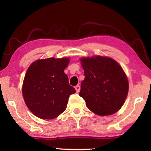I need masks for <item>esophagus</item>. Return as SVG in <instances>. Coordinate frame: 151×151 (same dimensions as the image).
<instances>
[{"label":"esophagus","instance_id":"esophagus-1","mask_svg":"<svg viewBox=\"0 0 151 151\" xmlns=\"http://www.w3.org/2000/svg\"><path fill=\"white\" fill-rule=\"evenodd\" d=\"M75 88V90L76 91V93H78V92L80 91V90H81V86L79 85H76Z\"/></svg>","mask_w":151,"mask_h":151}]
</instances>
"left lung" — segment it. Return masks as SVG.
<instances>
[{"label":"left lung","instance_id":"8db88e82","mask_svg":"<svg viewBox=\"0 0 151 151\" xmlns=\"http://www.w3.org/2000/svg\"><path fill=\"white\" fill-rule=\"evenodd\" d=\"M85 80L79 95L91 111L109 116L121 109L129 92V81L122 66L113 58L96 55L80 58Z\"/></svg>","mask_w":151,"mask_h":151}]
</instances>
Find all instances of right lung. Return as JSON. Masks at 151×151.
<instances>
[{"label": "right lung", "instance_id": "1", "mask_svg": "<svg viewBox=\"0 0 151 151\" xmlns=\"http://www.w3.org/2000/svg\"><path fill=\"white\" fill-rule=\"evenodd\" d=\"M70 58L54 57L39 59L28 68L22 86L24 103L36 116L57 118L65 111L68 98L75 89L64 72Z\"/></svg>", "mask_w": 151, "mask_h": 151}]
</instances>
